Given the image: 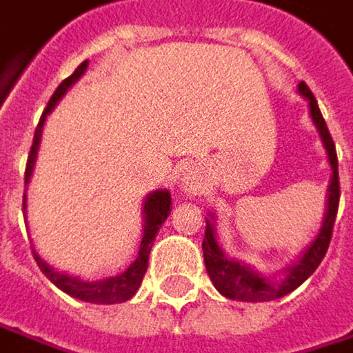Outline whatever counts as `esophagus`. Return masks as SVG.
<instances>
[{
    "label": "esophagus",
    "instance_id": "34e87169",
    "mask_svg": "<svg viewBox=\"0 0 353 353\" xmlns=\"http://www.w3.org/2000/svg\"><path fill=\"white\" fill-rule=\"evenodd\" d=\"M185 190H188V188H185Z\"/></svg>",
    "mask_w": 353,
    "mask_h": 353
}]
</instances>
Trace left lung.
<instances>
[{
	"label": "left lung",
	"instance_id": "obj_1",
	"mask_svg": "<svg viewBox=\"0 0 353 353\" xmlns=\"http://www.w3.org/2000/svg\"><path fill=\"white\" fill-rule=\"evenodd\" d=\"M299 94L307 101L309 107V117L319 133V139L323 143L325 155H327V163L332 170L330 183L325 190V212H323V220L319 226V232L315 234V239L311 244L305 248L303 252L291 263L287 265L279 274H265L256 267H250L246 263H242L239 259H232L224 252V248L220 246L218 236H216V214L208 212L206 216V236L202 242V250H204V263H206V271L210 279L214 283V287L218 289L220 295H224L226 299H234V301H246V303H263V301H272L279 297H285L287 293L295 291L299 285H303L305 281L315 272L319 267V263L323 261L327 246L332 241V228L336 222L337 204H339V177H337V155L334 139L327 131V125L321 117V111L317 107V101L313 97V92L307 88L303 81L297 84Z\"/></svg>",
	"mask_w": 353,
	"mask_h": 353
}]
</instances>
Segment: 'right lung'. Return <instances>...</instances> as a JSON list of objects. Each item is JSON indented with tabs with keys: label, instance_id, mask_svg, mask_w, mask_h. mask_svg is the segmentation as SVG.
<instances>
[{
	"label": "right lung",
	"instance_id": "right-lung-1",
	"mask_svg": "<svg viewBox=\"0 0 353 353\" xmlns=\"http://www.w3.org/2000/svg\"><path fill=\"white\" fill-rule=\"evenodd\" d=\"M88 68V60H84L81 66L66 79V81L60 82V86L56 88V92L52 94L48 107L42 114L40 123H38V129H36V135H34V143H32V151H30V157H28V165H26V194H23V218L26 216V210H28V183L32 179L34 174V168H36V159H38V149L42 143V133H44V125H46V119L48 114L54 111V107L62 101V97L81 81ZM172 196L165 188H159V190H153L145 196L143 206H141V218H143V236H141V244H139V254L137 259L125 269L123 272L114 274V276H105V279H97V281H90V279H81L77 274H68V272L58 271L54 267H50L48 263L40 256V252L34 248V259L40 267V271L48 276L50 281L60 289L64 291L66 295L74 297V299H81L86 303H99V305H112V303H125L129 301L137 289L141 287V281H143V274L147 271V263H149V252H151V246L155 241V234L159 232L161 224L168 220L170 212H172Z\"/></svg>",
	"mask_w": 353,
	"mask_h": 353
}]
</instances>
